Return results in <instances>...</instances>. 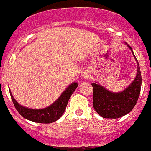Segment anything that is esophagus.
<instances>
[{
  "label": "esophagus",
  "mask_w": 151,
  "mask_h": 151,
  "mask_svg": "<svg viewBox=\"0 0 151 151\" xmlns=\"http://www.w3.org/2000/svg\"><path fill=\"white\" fill-rule=\"evenodd\" d=\"M83 76H86V75H87V74H86V73H85V72H84V73H83Z\"/></svg>",
  "instance_id": "1"
}]
</instances>
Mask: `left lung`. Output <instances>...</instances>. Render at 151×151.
I'll use <instances>...</instances> for the list:
<instances>
[{"label":"left lung","mask_w":151,"mask_h":151,"mask_svg":"<svg viewBox=\"0 0 151 151\" xmlns=\"http://www.w3.org/2000/svg\"><path fill=\"white\" fill-rule=\"evenodd\" d=\"M128 47L132 50L131 46ZM134 55V53H133ZM138 64L137 74L134 81L127 88L120 93H112L104 87L92 83L93 88V105L95 110L103 118L116 119L130 112L137 104L141 92V74L139 64Z\"/></svg>","instance_id":"obj_1"}]
</instances>
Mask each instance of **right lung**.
I'll return each instance as SVG.
<instances>
[{"instance_id": "obj_1", "label": "right lung", "mask_w": 151, "mask_h": 151, "mask_svg": "<svg viewBox=\"0 0 151 151\" xmlns=\"http://www.w3.org/2000/svg\"><path fill=\"white\" fill-rule=\"evenodd\" d=\"M77 86V83L70 84L53 104L46 108L39 109V110H33L22 106L14 100L11 93L10 92V93L12 103L16 110L24 118L34 122L48 124L58 120L64 113L69 99Z\"/></svg>"}]
</instances>
